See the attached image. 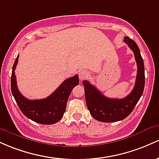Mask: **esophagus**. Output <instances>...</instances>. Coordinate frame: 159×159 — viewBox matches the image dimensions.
<instances>
[{"instance_id": "esophagus-1", "label": "esophagus", "mask_w": 159, "mask_h": 159, "mask_svg": "<svg viewBox=\"0 0 159 159\" xmlns=\"http://www.w3.org/2000/svg\"><path fill=\"white\" fill-rule=\"evenodd\" d=\"M89 76V74L86 70H81L79 73V77L80 80H83L86 79Z\"/></svg>"}]
</instances>
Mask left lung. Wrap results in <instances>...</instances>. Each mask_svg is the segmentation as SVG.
<instances>
[{
	"label": "left lung",
	"mask_w": 159,
	"mask_h": 159,
	"mask_svg": "<svg viewBox=\"0 0 159 159\" xmlns=\"http://www.w3.org/2000/svg\"><path fill=\"white\" fill-rule=\"evenodd\" d=\"M124 42L133 51L137 65L136 82L131 93L122 99L109 98L89 81L83 82L87 107L92 117L100 122H114L125 119L132 112L143 92L145 71L140 49L130 37H125Z\"/></svg>",
	"instance_id": "obj_1"
}]
</instances>
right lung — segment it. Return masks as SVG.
I'll return each mask as SVG.
<instances>
[{
	"label": "right lung",
	"mask_w": 159,
	"mask_h": 159,
	"mask_svg": "<svg viewBox=\"0 0 159 159\" xmlns=\"http://www.w3.org/2000/svg\"><path fill=\"white\" fill-rule=\"evenodd\" d=\"M19 55L12 70L11 92L22 113L34 122L43 125H52L63 117L67 100L71 91L79 84L78 75L65 80L49 97L41 100H28L19 91L16 84L15 69Z\"/></svg>",
	"instance_id": "add662e5"
}]
</instances>
